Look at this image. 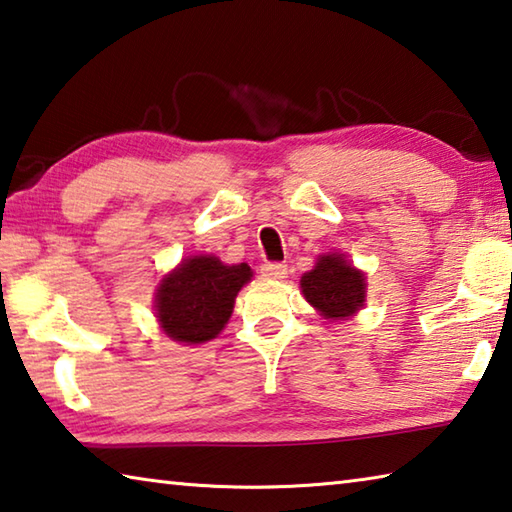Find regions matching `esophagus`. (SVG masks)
<instances>
[{
  "label": "esophagus",
  "mask_w": 512,
  "mask_h": 512,
  "mask_svg": "<svg viewBox=\"0 0 512 512\" xmlns=\"http://www.w3.org/2000/svg\"><path fill=\"white\" fill-rule=\"evenodd\" d=\"M286 264L280 262H266L262 264V275L268 277V280H284L286 277Z\"/></svg>",
  "instance_id": "1"
}]
</instances>
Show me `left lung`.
Returning <instances> with one entry per match:
<instances>
[{
	"mask_svg": "<svg viewBox=\"0 0 512 512\" xmlns=\"http://www.w3.org/2000/svg\"><path fill=\"white\" fill-rule=\"evenodd\" d=\"M302 295L327 320H347L365 306V273L349 264L347 255L327 253L300 280Z\"/></svg>",
	"mask_w": 512,
	"mask_h": 512,
	"instance_id": "obj_1",
	"label": "left lung"
}]
</instances>
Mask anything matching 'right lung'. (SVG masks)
Returning a JSON list of instances; mask_svg holds the SVG:
<instances>
[{"label":"right lung","instance_id":"add662e5","mask_svg":"<svg viewBox=\"0 0 512 512\" xmlns=\"http://www.w3.org/2000/svg\"><path fill=\"white\" fill-rule=\"evenodd\" d=\"M248 264H224L215 255H194L167 273L154 293V311L167 338L201 345L226 327L235 297L250 282Z\"/></svg>","mask_w":512,"mask_h":512}]
</instances>
